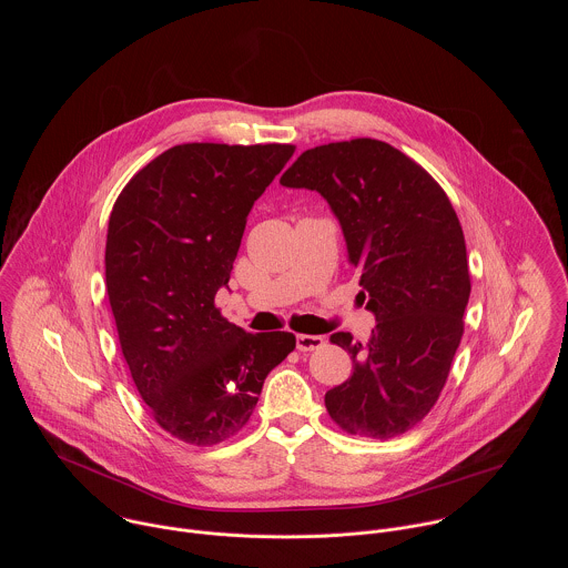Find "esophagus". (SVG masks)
<instances>
[{"label": "esophagus", "instance_id": "esophagus-1", "mask_svg": "<svg viewBox=\"0 0 568 568\" xmlns=\"http://www.w3.org/2000/svg\"><path fill=\"white\" fill-rule=\"evenodd\" d=\"M325 338L320 334H297V349L300 352H313L324 347Z\"/></svg>", "mask_w": 568, "mask_h": 568}]
</instances>
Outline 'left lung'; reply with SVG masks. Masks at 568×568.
<instances>
[{
	"label": "left lung",
	"instance_id": "1",
	"mask_svg": "<svg viewBox=\"0 0 568 568\" xmlns=\"http://www.w3.org/2000/svg\"><path fill=\"white\" fill-rule=\"evenodd\" d=\"M280 183L329 203L376 317L365 343L329 336L352 354V376L325 408L349 435L398 437L437 403L464 336L470 271L453 203L419 163L372 138L315 146Z\"/></svg>",
	"mask_w": 568,
	"mask_h": 568
}]
</instances>
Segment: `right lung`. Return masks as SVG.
I'll return each instance as SVG.
<instances>
[{"mask_svg":"<svg viewBox=\"0 0 568 568\" xmlns=\"http://www.w3.org/2000/svg\"><path fill=\"white\" fill-rule=\"evenodd\" d=\"M293 144H179L146 163L109 216L104 275L131 378L172 437L214 446L243 430L291 332L251 334L214 297L246 216Z\"/></svg>","mask_w":568,"mask_h":568,"instance_id":"add662e5","label":"right lung"}]
</instances>
